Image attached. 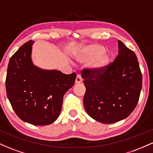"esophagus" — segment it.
Wrapping results in <instances>:
<instances>
[{"instance_id":"obj_1","label":"esophagus","mask_w":153,"mask_h":153,"mask_svg":"<svg viewBox=\"0 0 153 153\" xmlns=\"http://www.w3.org/2000/svg\"><path fill=\"white\" fill-rule=\"evenodd\" d=\"M82 82V78L81 76L80 75H78L76 76V79H75V83L76 84H79Z\"/></svg>"}]
</instances>
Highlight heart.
<instances>
[{"label": "heart", "instance_id": "heart-1", "mask_svg": "<svg viewBox=\"0 0 153 153\" xmlns=\"http://www.w3.org/2000/svg\"><path fill=\"white\" fill-rule=\"evenodd\" d=\"M104 47L100 45H91L82 49L76 55L79 62L88 63L95 60L92 65L96 73H102L108 68L111 62V55L105 52Z\"/></svg>", "mask_w": 153, "mask_h": 153}]
</instances>
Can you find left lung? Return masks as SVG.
<instances>
[{
	"instance_id": "left-lung-1",
	"label": "left lung",
	"mask_w": 153,
	"mask_h": 153,
	"mask_svg": "<svg viewBox=\"0 0 153 153\" xmlns=\"http://www.w3.org/2000/svg\"><path fill=\"white\" fill-rule=\"evenodd\" d=\"M119 54L102 73L81 72L86 88L83 104L91 118L112 124L127 118L137 104L143 75L136 54L118 41Z\"/></svg>"
}]
</instances>
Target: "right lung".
Listing matches in <instances>:
<instances>
[{
    "label": "right lung",
    "instance_id": "add662e5",
    "mask_svg": "<svg viewBox=\"0 0 153 153\" xmlns=\"http://www.w3.org/2000/svg\"><path fill=\"white\" fill-rule=\"evenodd\" d=\"M34 42L28 41L10 57L6 79L7 97L22 121L48 125L58 118L63 96L74 85L76 74L34 65L31 57Z\"/></svg>",
    "mask_w": 153,
    "mask_h": 153
}]
</instances>
